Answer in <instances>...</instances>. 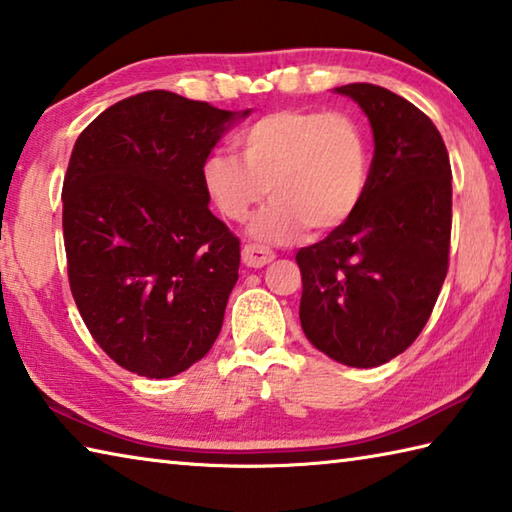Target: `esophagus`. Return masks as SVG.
<instances>
[{"instance_id":"1","label":"esophagus","mask_w":512,"mask_h":512,"mask_svg":"<svg viewBox=\"0 0 512 512\" xmlns=\"http://www.w3.org/2000/svg\"><path fill=\"white\" fill-rule=\"evenodd\" d=\"M241 259H244V264L248 268H262L266 264H271L275 255L271 250L264 248V246H257V244H246L241 248Z\"/></svg>"}]
</instances>
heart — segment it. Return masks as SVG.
I'll list each match as a JSON object with an SVG mask.
<instances>
[{"label": "heart", "mask_w": 512, "mask_h": 512, "mask_svg": "<svg viewBox=\"0 0 512 512\" xmlns=\"http://www.w3.org/2000/svg\"><path fill=\"white\" fill-rule=\"evenodd\" d=\"M237 143L239 156L210 154L203 185L215 206L232 221H246L271 194L255 219L262 241H288L304 226L331 232L353 217L369 185V141L345 111L282 109L257 118Z\"/></svg>", "instance_id": "b5f03b06"}]
</instances>
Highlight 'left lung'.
<instances>
[{
    "instance_id": "1",
    "label": "left lung",
    "mask_w": 512,
    "mask_h": 512,
    "mask_svg": "<svg viewBox=\"0 0 512 512\" xmlns=\"http://www.w3.org/2000/svg\"><path fill=\"white\" fill-rule=\"evenodd\" d=\"M374 132L360 208L318 244L300 248V322L315 349L349 367H378L423 331L448 273L452 170L439 129L410 100L356 82Z\"/></svg>"
}]
</instances>
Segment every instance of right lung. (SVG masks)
<instances>
[{"mask_svg":"<svg viewBox=\"0 0 512 512\" xmlns=\"http://www.w3.org/2000/svg\"><path fill=\"white\" fill-rule=\"evenodd\" d=\"M248 114L156 89L102 111L73 145L71 293L100 349L138 376L181 374L219 336L241 255L208 208L203 163Z\"/></svg>","mask_w":512,"mask_h":512,"instance_id":"right-lung-1","label":"right lung"}]
</instances>
